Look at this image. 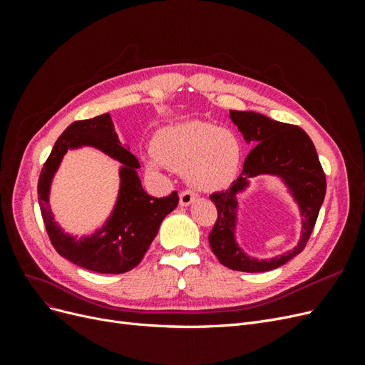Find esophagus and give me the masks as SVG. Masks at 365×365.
I'll return each mask as SVG.
<instances>
[{"label":"esophagus","mask_w":365,"mask_h":365,"mask_svg":"<svg viewBox=\"0 0 365 365\" xmlns=\"http://www.w3.org/2000/svg\"><path fill=\"white\" fill-rule=\"evenodd\" d=\"M195 200H196V195H195L193 192H190V190H184V192H181V195H180V204H181L182 207L190 205Z\"/></svg>","instance_id":"1"}]
</instances>
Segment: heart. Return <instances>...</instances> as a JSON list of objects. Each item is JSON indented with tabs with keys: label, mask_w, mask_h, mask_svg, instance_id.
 <instances>
[{
	"label": "heart",
	"mask_w": 365,
	"mask_h": 365,
	"mask_svg": "<svg viewBox=\"0 0 365 365\" xmlns=\"http://www.w3.org/2000/svg\"><path fill=\"white\" fill-rule=\"evenodd\" d=\"M153 153L146 158L150 170L169 165L182 172L193 189L212 192L233 181L244 160L237 134L208 121L190 120L161 128L153 137Z\"/></svg>",
	"instance_id": "b5f03b06"
}]
</instances>
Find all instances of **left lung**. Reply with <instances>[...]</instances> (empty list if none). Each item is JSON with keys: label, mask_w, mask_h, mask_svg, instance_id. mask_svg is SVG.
<instances>
[{"label": "left lung", "mask_w": 365, "mask_h": 365, "mask_svg": "<svg viewBox=\"0 0 365 365\" xmlns=\"http://www.w3.org/2000/svg\"><path fill=\"white\" fill-rule=\"evenodd\" d=\"M230 118L242 132L244 140L254 148L245 158L240 176L230 189L210 196L217 208V219L210 231L208 242L219 262L230 269L271 271L289 262L306 247L324 202L326 176L314 143L302 128L252 111H230ZM260 174L277 178L302 216L301 239L297 245L269 259L250 257L240 247L235 236L240 211L238 195L245 192L250 186V180Z\"/></svg>", "instance_id": "1"}]
</instances>
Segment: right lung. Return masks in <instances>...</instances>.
Instances as JSON below:
<instances>
[{
    "label": "right lung",
    "mask_w": 365,
    "mask_h": 365,
    "mask_svg": "<svg viewBox=\"0 0 365 365\" xmlns=\"http://www.w3.org/2000/svg\"><path fill=\"white\" fill-rule=\"evenodd\" d=\"M93 147L120 163L119 192L112 213L93 234H67L53 219L49 205L52 180L64 153ZM140 163L118 140L109 114L74 121L54 143L38 182V201L53 247L77 267L101 274H121L135 268L155 239L163 219L178 205V193L153 197L141 187Z\"/></svg>",
    "instance_id": "right-lung-1"
}]
</instances>
